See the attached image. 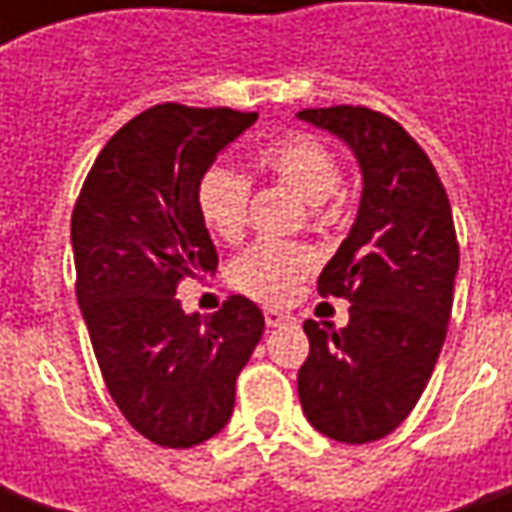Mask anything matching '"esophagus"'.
<instances>
[{"instance_id": "1", "label": "esophagus", "mask_w": 512, "mask_h": 512, "mask_svg": "<svg viewBox=\"0 0 512 512\" xmlns=\"http://www.w3.org/2000/svg\"><path fill=\"white\" fill-rule=\"evenodd\" d=\"M293 316L290 313H285V310H276V307H265V322L267 327H282L287 325Z\"/></svg>"}]
</instances>
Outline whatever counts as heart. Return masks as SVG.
<instances>
[{"instance_id": "b5f03b06", "label": "heart", "mask_w": 512, "mask_h": 512, "mask_svg": "<svg viewBox=\"0 0 512 512\" xmlns=\"http://www.w3.org/2000/svg\"><path fill=\"white\" fill-rule=\"evenodd\" d=\"M259 170L285 185L310 205L330 199L342 185V165L336 150L307 130H290L267 142L256 153ZM196 205L205 227L227 245L245 236L250 179L230 165H210L196 187ZM316 267V256L293 242H259L245 250L230 270L227 282L265 305H285Z\"/></svg>"}]
</instances>
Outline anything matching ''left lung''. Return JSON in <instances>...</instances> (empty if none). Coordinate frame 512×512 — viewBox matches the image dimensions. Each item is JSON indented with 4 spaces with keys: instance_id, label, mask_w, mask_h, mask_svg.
Masks as SVG:
<instances>
[{
    "instance_id": "8db88e82",
    "label": "left lung",
    "mask_w": 512,
    "mask_h": 512,
    "mask_svg": "<svg viewBox=\"0 0 512 512\" xmlns=\"http://www.w3.org/2000/svg\"><path fill=\"white\" fill-rule=\"evenodd\" d=\"M299 119L344 139L364 176L356 225L319 276L322 296L350 302V322L339 333L305 322L299 402L330 439L376 442L410 416L447 336L459 270L453 210L396 119L362 105L307 108Z\"/></svg>"
}]
</instances>
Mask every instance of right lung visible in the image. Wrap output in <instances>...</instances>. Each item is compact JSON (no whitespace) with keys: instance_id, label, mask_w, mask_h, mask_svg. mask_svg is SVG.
<instances>
[{"instance_id":"obj_1","label":"right lung","mask_w":512,"mask_h":512,"mask_svg":"<svg viewBox=\"0 0 512 512\" xmlns=\"http://www.w3.org/2000/svg\"><path fill=\"white\" fill-rule=\"evenodd\" d=\"M259 113L165 102L119 128L70 216L76 299L116 407L159 447H193L233 413L236 379L265 333L245 296L202 319L176 290L219 265L199 179Z\"/></svg>"}]
</instances>
